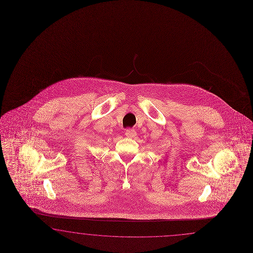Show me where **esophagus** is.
Listing matches in <instances>:
<instances>
[{
  "label": "esophagus",
  "instance_id": "34e87169",
  "mask_svg": "<svg viewBox=\"0 0 253 253\" xmlns=\"http://www.w3.org/2000/svg\"><path fill=\"white\" fill-rule=\"evenodd\" d=\"M125 135L127 137H129V138H134V137H136L137 135L136 131H135L134 129H128V130H126Z\"/></svg>",
  "mask_w": 253,
  "mask_h": 253
}]
</instances>
